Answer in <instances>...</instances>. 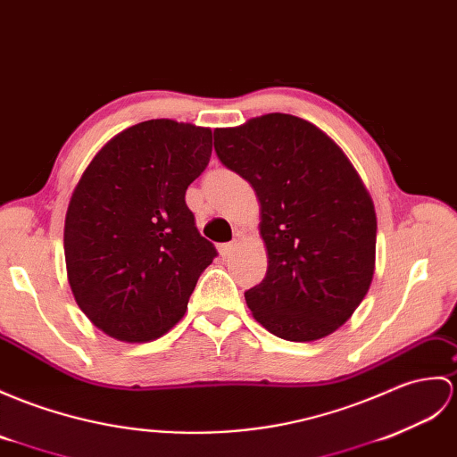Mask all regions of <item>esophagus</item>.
I'll return each mask as SVG.
<instances>
[{
    "label": "esophagus",
    "instance_id": "1",
    "mask_svg": "<svg viewBox=\"0 0 457 457\" xmlns=\"http://www.w3.org/2000/svg\"><path fill=\"white\" fill-rule=\"evenodd\" d=\"M236 247H237V241H229V243H224V245H220V254L221 257H229V254L236 251Z\"/></svg>",
    "mask_w": 457,
    "mask_h": 457
}]
</instances>
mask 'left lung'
<instances>
[{"mask_svg":"<svg viewBox=\"0 0 457 457\" xmlns=\"http://www.w3.org/2000/svg\"><path fill=\"white\" fill-rule=\"evenodd\" d=\"M214 150L261 203L269 267L245 292L253 317L294 343L335 333L376 269V210L356 169L323 130L284 112L216 129Z\"/></svg>","mask_w":457,"mask_h":457,"instance_id":"8db88e82","label":"left lung"}]
</instances>
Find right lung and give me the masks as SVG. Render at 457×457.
Wrapping results in <instances>:
<instances>
[{
    "instance_id": "1",
    "label": "right lung",
    "mask_w": 457,
    "mask_h": 457,
    "mask_svg": "<svg viewBox=\"0 0 457 457\" xmlns=\"http://www.w3.org/2000/svg\"><path fill=\"white\" fill-rule=\"evenodd\" d=\"M210 154V129L155 119L116 134L83 171L63 254L73 298L104 335L147 343L183 320L218 254L185 203Z\"/></svg>"
}]
</instances>
